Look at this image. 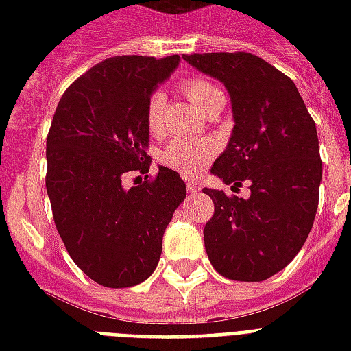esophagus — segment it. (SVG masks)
<instances>
[{"label": "esophagus", "mask_w": 351, "mask_h": 351, "mask_svg": "<svg viewBox=\"0 0 351 351\" xmlns=\"http://www.w3.org/2000/svg\"><path fill=\"white\" fill-rule=\"evenodd\" d=\"M186 190H188V193H195V191L201 190V184L197 180H186Z\"/></svg>", "instance_id": "obj_1"}]
</instances>
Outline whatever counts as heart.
<instances>
[{
	"label": "heart",
	"mask_w": 351,
	"mask_h": 351,
	"mask_svg": "<svg viewBox=\"0 0 351 351\" xmlns=\"http://www.w3.org/2000/svg\"><path fill=\"white\" fill-rule=\"evenodd\" d=\"M178 88L201 112H205L206 108L210 107V103L221 95L220 90L214 86L213 82L201 77L182 79ZM163 105H165V97L160 92H154L146 101L145 125L152 137H158L163 131ZM214 154H216V143L213 141L173 138L160 152V161L165 167L173 169L180 175L193 176L203 171Z\"/></svg>",
	"instance_id": "heart-1"
}]
</instances>
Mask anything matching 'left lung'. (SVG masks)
I'll return each instance as SVG.
<instances>
[{
	"instance_id": "obj_1",
	"label": "left lung",
	"mask_w": 351,
	"mask_h": 351,
	"mask_svg": "<svg viewBox=\"0 0 351 351\" xmlns=\"http://www.w3.org/2000/svg\"><path fill=\"white\" fill-rule=\"evenodd\" d=\"M184 60L221 80L235 128L213 175L250 197L205 188L214 214L203 229L205 250L221 276L261 282L301 250L317 210L322 158L316 123L287 75L250 52L190 54Z\"/></svg>"
}]
</instances>
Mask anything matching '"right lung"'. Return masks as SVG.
<instances>
[{
	"instance_id": "right-lung-1",
	"label": "right lung",
	"mask_w": 351,
	"mask_h": 351,
	"mask_svg": "<svg viewBox=\"0 0 351 351\" xmlns=\"http://www.w3.org/2000/svg\"><path fill=\"white\" fill-rule=\"evenodd\" d=\"M180 62L114 56L93 65L58 103L47 137V193L65 250L105 287L145 282L186 184L173 169L125 191L128 172L148 173L145 105Z\"/></svg>"
}]
</instances>
